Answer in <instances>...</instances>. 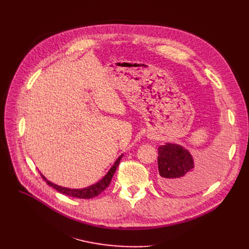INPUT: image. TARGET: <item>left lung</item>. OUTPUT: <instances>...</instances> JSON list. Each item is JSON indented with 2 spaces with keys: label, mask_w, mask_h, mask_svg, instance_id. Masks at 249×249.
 <instances>
[{
  "label": "left lung",
  "mask_w": 249,
  "mask_h": 249,
  "mask_svg": "<svg viewBox=\"0 0 249 249\" xmlns=\"http://www.w3.org/2000/svg\"><path fill=\"white\" fill-rule=\"evenodd\" d=\"M222 152L216 150L207 160L195 165L189 151L178 144L167 143L159 147L160 184L167 192L190 194L212 181L221 167Z\"/></svg>",
  "instance_id": "left-lung-1"
}]
</instances>
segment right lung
<instances>
[{
    "instance_id": "add662e5",
    "label": "right lung",
    "mask_w": 249,
    "mask_h": 249,
    "mask_svg": "<svg viewBox=\"0 0 249 249\" xmlns=\"http://www.w3.org/2000/svg\"><path fill=\"white\" fill-rule=\"evenodd\" d=\"M122 159V155L120 156L119 159H118L115 162V164L111 167L110 171L108 172V174L105 176L99 182H97V184L93 185V186H89L88 188H85V189H68V188H62V187H59L57 185H54L52 184V182H50L48 179H46L41 174V177L42 178L46 181V184L51 186L53 189H55L57 192L61 193V194H64V195H68V196H71V197H75V198H80V199H90V198H94L96 197V196L100 195L104 190H106L110 182L112 180V178L116 172V169L118 167V165H119V162H120V160Z\"/></svg>"
}]
</instances>
